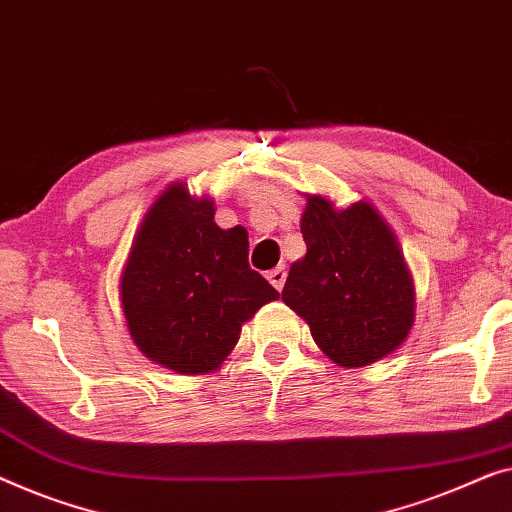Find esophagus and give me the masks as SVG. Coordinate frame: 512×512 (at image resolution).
I'll use <instances>...</instances> for the list:
<instances>
[{"mask_svg": "<svg viewBox=\"0 0 512 512\" xmlns=\"http://www.w3.org/2000/svg\"><path fill=\"white\" fill-rule=\"evenodd\" d=\"M268 281H270L274 288H277V291H281V288H284V284H286V268L270 270L268 272Z\"/></svg>", "mask_w": 512, "mask_h": 512, "instance_id": "esophagus-1", "label": "esophagus"}]
</instances>
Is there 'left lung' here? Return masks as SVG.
<instances>
[{"mask_svg": "<svg viewBox=\"0 0 512 512\" xmlns=\"http://www.w3.org/2000/svg\"><path fill=\"white\" fill-rule=\"evenodd\" d=\"M305 196L307 254L291 265L281 300L335 365L388 358L416 323V286L397 235L365 198L337 207L328 196Z\"/></svg>", "mask_w": 512, "mask_h": 512, "instance_id": "left-lung-1", "label": "left lung"}]
</instances>
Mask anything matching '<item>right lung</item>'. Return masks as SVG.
<instances>
[{
  "mask_svg": "<svg viewBox=\"0 0 512 512\" xmlns=\"http://www.w3.org/2000/svg\"><path fill=\"white\" fill-rule=\"evenodd\" d=\"M244 226L214 221L210 196L173 182L154 198L120 274V302L138 351L177 374H210L231 358L242 325L279 293L249 268Z\"/></svg>",
  "mask_w": 512,
  "mask_h": 512,
  "instance_id": "obj_1",
  "label": "right lung"
}]
</instances>
